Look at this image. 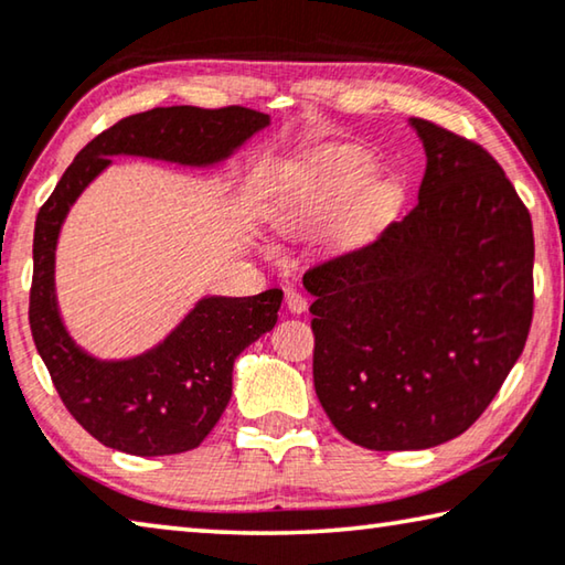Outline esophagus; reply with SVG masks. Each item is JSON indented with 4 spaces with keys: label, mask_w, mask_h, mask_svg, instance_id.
<instances>
[{
    "label": "esophagus",
    "mask_w": 565,
    "mask_h": 565,
    "mask_svg": "<svg viewBox=\"0 0 565 565\" xmlns=\"http://www.w3.org/2000/svg\"><path fill=\"white\" fill-rule=\"evenodd\" d=\"M286 307H289V311H294V315H303L309 307V301L307 297H301L297 289H289L286 291Z\"/></svg>",
    "instance_id": "1"
}]
</instances>
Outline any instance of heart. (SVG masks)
<instances>
[{
	"mask_svg": "<svg viewBox=\"0 0 565 565\" xmlns=\"http://www.w3.org/2000/svg\"><path fill=\"white\" fill-rule=\"evenodd\" d=\"M364 175H366V166L354 156H339L329 168L331 185H334L337 191H342V193L354 191V188L362 183Z\"/></svg>",
	"mask_w": 565,
	"mask_h": 565,
	"instance_id": "obj_1",
	"label": "heart"
}]
</instances>
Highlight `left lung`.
<instances>
[{
	"label": "left lung",
	"instance_id": "left-lung-1",
	"mask_svg": "<svg viewBox=\"0 0 565 565\" xmlns=\"http://www.w3.org/2000/svg\"><path fill=\"white\" fill-rule=\"evenodd\" d=\"M419 201L360 248L311 266L315 390L366 450L462 435L503 387L533 321V223L476 140L412 118Z\"/></svg>",
	"mask_w": 565,
	"mask_h": 565
}]
</instances>
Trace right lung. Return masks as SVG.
I'll return each mask as SVG.
<instances>
[{"label":"right lung","instance_id":"add662e5","mask_svg":"<svg viewBox=\"0 0 565 565\" xmlns=\"http://www.w3.org/2000/svg\"><path fill=\"white\" fill-rule=\"evenodd\" d=\"M268 125V115L228 105L153 107L103 130L79 150L38 213L32 244L30 329L62 405L97 443L158 458L199 447L231 399L236 356L271 331L281 289L195 303L163 344L125 362L85 354L62 327L55 299V246L70 205L110 166V156H146L213 166Z\"/></svg>","mask_w":565,"mask_h":565}]
</instances>
